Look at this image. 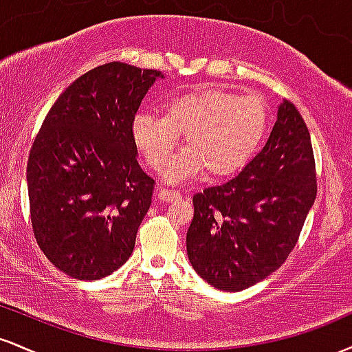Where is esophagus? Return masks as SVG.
<instances>
[{"label":"esophagus","mask_w":352,"mask_h":352,"mask_svg":"<svg viewBox=\"0 0 352 352\" xmlns=\"http://www.w3.org/2000/svg\"><path fill=\"white\" fill-rule=\"evenodd\" d=\"M157 197L162 201H175L180 199V193L177 190H168V188H157Z\"/></svg>","instance_id":"34e87169"}]
</instances>
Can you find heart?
Instances as JSON below:
<instances>
[{
	"instance_id": "obj_1",
	"label": "heart",
	"mask_w": 352,
	"mask_h": 352,
	"mask_svg": "<svg viewBox=\"0 0 352 352\" xmlns=\"http://www.w3.org/2000/svg\"><path fill=\"white\" fill-rule=\"evenodd\" d=\"M268 127L270 111L260 96L201 87L167 100L162 117L139 112L131 135L157 172L167 167L180 135H185L188 147L165 172L167 182L175 184L204 170L215 179L240 172L260 151Z\"/></svg>"
}]
</instances>
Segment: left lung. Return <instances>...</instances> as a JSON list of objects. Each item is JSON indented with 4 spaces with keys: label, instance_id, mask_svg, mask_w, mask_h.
<instances>
[{
    "label": "left lung",
    "instance_id": "obj_1",
    "mask_svg": "<svg viewBox=\"0 0 352 352\" xmlns=\"http://www.w3.org/2000/svg\"><path fill=\"white\" fill-rule=\"evenodd\" d=\"M316 199L309 131L289 100L261 152L227 184L193 197L187 254L213 288L241 292L285 263Z\"/></svg>",
    "mask_w": 352,
    "mask_h": 352
}]
</instances>
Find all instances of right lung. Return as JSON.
Listing matches in <instances>:
<instances>
[{
    "label": "right lung",
    "instance_id": "add662e5",
    "mask_svg": "<svg viewBox=\"0 0 352 352\" xmlns=\"http://www.w3.org/2000/svg\"><path fill=\"white\" fill-rule=\"evenodd\" d=\"M160 71L109 63L71 84L47 112L28 160L39 248L76 280L109 276L129 260L152 204L131 125Z\"/></svg>",
    "mask_w": 352,
    "mask_h": 352
}]
</instances>
